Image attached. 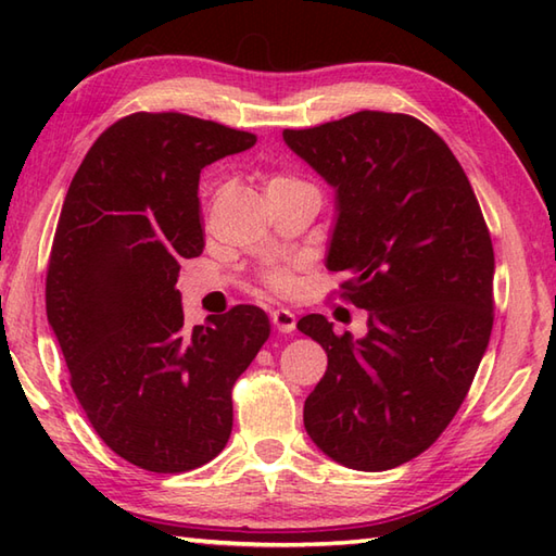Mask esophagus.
<instances>
[{
    "instance_id": "esophagus-1",
    "label": "esophagus",
    "mask_w": 556,
    "mask_h": 556,
    "mask_svg": "<svg viewBox=\"0 0 556 556\" xmlns=\"http://www.w3.org/2000/svg\"><path fill=\"white\" fill-rule=\"evenodd\" d=\"M271 325H275L279 332H293V329H296V315H293L291 311H287V308H277V311H271Z\"/></svg>"
}]
</instances>
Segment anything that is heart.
Wrapping results in <instances>:
<instances>
[{"label":"heart","mask_w":556,"mask_h":556,"mask_svg":"<svg viewBox=\"0 0 556 556\" xmlns=\"http://www.w3.org/2000/svg\"><path fill=\"white\" fill-rule=\"evenodd\" d=\"M293 184H299V181H293V179H289V176H271V179L267 181V188H275V186H293ZM267 285L275 289V291H287L289 287H291V277L287 275L285 269H275V271H269L267 275Z\"/></svg>","instance_id":"heart-1"}]
</instances>
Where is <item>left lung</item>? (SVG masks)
<instances>
[{
	"label": "left lung",
	"instance_id": "obj_1",
	"mask_svg": "<svg viewBox=\"0 0 556 556\" xmlns=\"http://www.w3.org/2000/svg\"><path fill=\"white\" fill-rule=\"evenodd\" d=\"M285 143L334 188L327 269L349 271L344 296L368 311L361 339L299 320L327 353L305 432L341 466L396 468L444 432L488 351L490 231L454 152L408 114L287 128Z\"/></svg>",
	"mask_w": 556,
	"mask_h": 556
}]
</instances>
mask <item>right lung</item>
<instances>
[{
	"label": "right lung",
	"mask_w": 556,
	"mask_h": 556,
	"mask_svg": "<svg viewBox=\"0 0 556 556\" xmlns=\"http://www.w3.org/2000/svg\"><path fill=\"white\" fill-rule=\"evenodd\" d=\"M253 146L195 116H124L88 150L59 215L47 323L92 428L152 473L193 470L227 446L231 387L269 337L255 305L184 327L176 289L181 260L205 245L200 172Z\"/></svg>",
	"instance_id": "obj_1"
}]
</instances>
